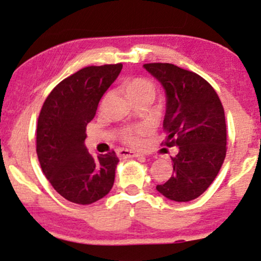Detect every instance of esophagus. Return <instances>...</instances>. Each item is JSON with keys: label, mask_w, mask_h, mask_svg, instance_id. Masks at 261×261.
Wrapping results in <instances>:
<instances>
[{"label": "esophagus", "mask_w": 261, "mask_h": 261, "mask_svg": "<svg viewBox=\"0 0 261 261\" xmlns=\"http://www.w3.org/2000/svg\"><path fill=\"white\" fill-rule=\"evenodd\" d=\"M119 156L122 159L139 158V156H141V153L133 151V150H128V149H121V150H119Z\"/></svg>", "instance_id": "esophagus-1"}]
</instances>
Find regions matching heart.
I'll return each mask as SVG.
<instances>
[{"label":"heart","instance_id":"b5f03b06","mask_svg":"<svg viewBox=\"0 0 261 261\" xmlns=\"http://www.w3.org/2000/svg\"><path fill=\"white\" fill-rule=\"evenodd\" d=\"M126 92L133 100L150 96L153 98L155 95V86L152 82L146 79H133L126 84ZM145 133V128L141 126H131V127L123 128L121 133V139L128 145L136 146L141 142V136Z\"/></svg>","mask_w":261,"mask_h":261}]
</instances>
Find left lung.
<instances>
[{
    "label": "left lung",
    "instance_id": "1",
    "mask_svg": "<svg viewBox=\"0 0 261 261\" xmlns=\"http://www.w3.org/2000/svg\"><path fill=\"white\" fill-rule=\"evenodd\" d=\"M144 68L165 90V145L177 147L171 177L156 190L169 200L190 201L209 188L224 163V108L209 82L195 72L172 64H145Z\"/></svg>",
    "mask_w": 261,
    "mask_h": 261
}]
</instances>
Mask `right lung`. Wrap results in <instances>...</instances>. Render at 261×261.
Listing matches in <instances>:
<instances>
[{
    "mask_svg": "<svg viewBox=\"0 0 261 261\" xmlns=\"http://www.w3.org/2000/svg\"><path fill=\"white\" fill-rule=\"evenodd\" d=\"M121 68V64L82 68L60 82L41 109L36 136L41 169L55 190L75 204H92L114 185L116 153L92 158L85 139L100 98Z\"/></svg>",
    "mask_w": 261,
    "mask_h": 261,
    "instance_id": "right-lung-1",
    "label": "right lung"
}]
</instances>
